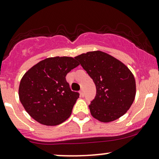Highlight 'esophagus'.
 Masks as SVG:
<instances>
[{
	"mask_svg": "<svg viewBox=\"0 0 159 159\" xmlns=\"http://www.w3.org/2000/svg\"><path fill=\"white\" fill-rule=\"evenodd\" d=\"M80 94H81V97H84V91H83V90H81V91H80Z\"/></svg>",
	"mask_w": 159,
	"mask_h": 159,
	"instance_id": "34e87169",
	"label": "esophagus"
}]
</instances>
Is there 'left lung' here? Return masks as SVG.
<instances>
[{
	"instance_id": "8db88e82",
	"label": "left lung",
	"mask_w": 159,
	"mask_h": 159,
	"mask_svg": "<svg viewBox=\"0 0 159 159\" xmlns=\"http://www.w3.org/2000/svg\"><path fill=\"white\" fill-rule=\"evenodd\" d=\"M93 79L96 95L89 105L93 118L108 123L118 119L134 100L136 84L127 66L101 51H89L75 57Z\"/></svg>"
}]
</instances>
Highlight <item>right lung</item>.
I'll return each mask as SVG.
<instances>
[{
  "mask_svg": "<svg viewBox=\"0 0 159 159\" xmlns=\"http://www.w3.org/2000/svg\"><path fill=\"white\" fill-rule=\"evenodd\" d=\"M78 65L73 57L57 56L41 61L24 75L19 98L31 118L48 126L69 118L79 94L70 89L65 77Z\"/></svg>",
  "mask_w": 159,
  "mask_h": 159,
  "instance_id": "obj_1",
  "label": "right lung"
}]
</instances>
